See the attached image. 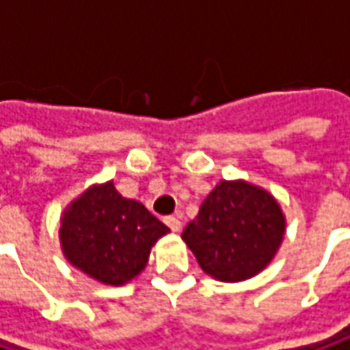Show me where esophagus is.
I'll return each instance as SVG.
<instances>
[{
  "label": "esophagus",
  "mask_w": 350,
  "mask_h": 350,
  "mask_svg": "<svg viewBox=\"0 0 350 350\" xmlns=\"http://www.w3.org/2000/svg\"><path fill=\"white\" fill-rule=\"evenodd\" d=\"M166 225L170 227V231H174V233H178L180 229H182V221L178 219V217H174V215H170V217H166Z\"/></svg>",
  "instance_id": "1"
}]
</instances>
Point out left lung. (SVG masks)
<instances>
[{
  "mask_svg": "<svg viewBox=\"0 0 350 350\" xmlns=\"http://www.w3.org/2000/svg\"><path fill=\"white\" fill-rule=\"evenodd\" d=\"M284 231L286 219L272 193L245 180H223L186 225L182 239L205 274L241 282L270 265Z\"/></svg>",
  "mask_w": 350,
  "mask_h": 350,
  "instance_id": "left-lung-1",
  "label": "left lung"
}]
</instances>
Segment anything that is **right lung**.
Masks as SVG:
<instances>
[{
  "label": "right lung",
  "mask_w": 350,
  "mask_h": 350,
  "mask_svg": "<svg viewBox=\"0 0 350 350\" xmlns=\"http://www.w3.org/2000/svg\"><path fill=\"white\" fill-rule=\"evenodd\" d=\"M168 231L141 202L123 198L113 182L88 188L60 217V245L70 265L107 286L139 276Z\"/></svg>",
  "instance_id": "1"
}]
</instances>
